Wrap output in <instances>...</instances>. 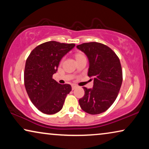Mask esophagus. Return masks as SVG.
Here are the masks:
<instances>
[{
    "mask_svg": "<svg viewBox=\"0 0 149 149\" xmlns=\"http://www.w3.org/2000/svg\"><path fill=\"white\" fill-rule=\"evenodd\" d=\"M77 86L76 85H72V90H74V89H76V87H77Z\"/></svg>",
    "mask_w": 149,
    "mask_h": 149,
    "instance_id": "34e87169",
    "label": "esophagus"
}]
</instances>
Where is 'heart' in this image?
Segmentation results:
<instances>
[{
  "mask_svg": "<svg viewBox=\"0 0 149 149\" xmlns=\"http://www.w3.org/2000/svg\"><path fill=\"white\" fill-rule=\"evenodd\" d=\"M82 56H83L81 54H77L76 55H75V58H76V59L80 58V57H82Z\"/></svg>",
  "mask_w": 149,
  "mask_h": 149,
  "instance_id": "heart-1",
  "label": "heart"
}]
</instances>
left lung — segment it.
Returning <instances> with one entry per match:
<instances>
[{
  "instance_id": "8db88e82",
  "label": "left lung",
  "mask_w": 149,
  "mask_h": 149,
  "mask_svg": "<svg viewBox=\"0 0 149 149\" xmlns=\"http://www.w3.org/2000/svg\"><path fill=\"white\" fill-rule=\"evenodd\" d=\"M77 47L88 58L87 74L93 79L92 89L83 87L85 94L79 99V104L87 113L100 114L111 107L119 94L123 81L119 58L111 48L100 42H85Z\"/></svg>"
}]
</instances>
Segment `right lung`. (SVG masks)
<instances>
[{
  "label": "right lung",
  "mask_w": 149,
  "mask_h": 149,
  "mask_svg": "<svg viewBox=\"0 0 149 149\" xmlns=\"http://www.w3.org/2000/svg\"><path fill=\"white\" fill-rule=\"evenodd\" d=\"M75 46L74 43L48 41L30 53L24 69V85L32 104L42 113L53 115L62 109L70 85L60 84L52 78L62 57Z\"/></svg>",
  "instance_id": "1"
}]
</instances>
